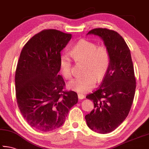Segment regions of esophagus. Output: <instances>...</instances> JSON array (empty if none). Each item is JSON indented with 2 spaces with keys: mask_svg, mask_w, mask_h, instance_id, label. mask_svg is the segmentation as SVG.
Masks as SVG:
<instances>
[{
  "mask_svg": "<svg viewBox=\"0 0 149 149\" xmlns=\"http://www.w3.org/2000/svg\"><path fill=\"white\" fill-rule=\"evenodd\" d=\"M84 98H85L84 95L81 94V93H79V94H78V99H79L82 100V99H84Z\"/></svg>",
  "mask_w": 149,
  "mask_h": 149,
  "instance_id": "esophagus-1",
  "label": "esophagus"
}]
</instances>
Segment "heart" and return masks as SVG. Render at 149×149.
<instances>
[{
	"label": "heart",
	"instance_id": "heart-1",
	"mask_svg": "<svg viewBox=\"0 0 149 149\" xmlns=\"http://www.w3.org/2000/svg\"><path fill=\"white\" fill-rule=\"evenodd\" d=\"M70 56L76 62H84L82 76L70 81L68 87L79 93H87L95 87L97 79L100 81L109 68L110 55L104 46L97 45L87 39L78 41L70 50ZM68 54H63L60 58L59 66L63 76L66 79L72 77L71 57Z\"/></svg>",
	"mask_w": 149,
	"mask_h": 149
}]
</instances>
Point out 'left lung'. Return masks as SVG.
<instances>
[{
	"label": "left lung",
	"mask_w": 149,
	"mask_h": 149,
	"mask_svg": "<svg viewBox=\"0 0 149 149\" xmlns=\"http://www.w3.org/2000/svg\"><path fill=\"white\" fill-rule=\"evenodd\" d=\"M89 34L100 37L110 55L109 68L101 85L86 97L94 103V109L85 116L88 127L105 134L116 129L129 114L136 88L134 69L130 50L118 33L96 28Z\"/></svg>",
	"instance_id": "left-lung-1"
}]
</instances>
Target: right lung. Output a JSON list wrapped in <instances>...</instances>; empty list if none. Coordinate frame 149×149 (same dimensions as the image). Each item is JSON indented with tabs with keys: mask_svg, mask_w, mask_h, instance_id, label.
<instances>
[{
	"mask_svg": "<svg viewBox=\"0 0 149 149\" xmlns=\"http://www.w3.org/2000/svg\"><path fill=\"white\" fill-rule=\"evenodd\" d=\"M71 38L58 30H42L20 53L15 74L17 106L27 123L41 132L62 125L78 101L76 93L64 91V80L58 74L60 52Z\"/></svg>",
	"mask_w": 149,
	"mask_h": 149,
	"instance_id": "right-lung-1",
	"label": "right lung"
}]
</instances>
